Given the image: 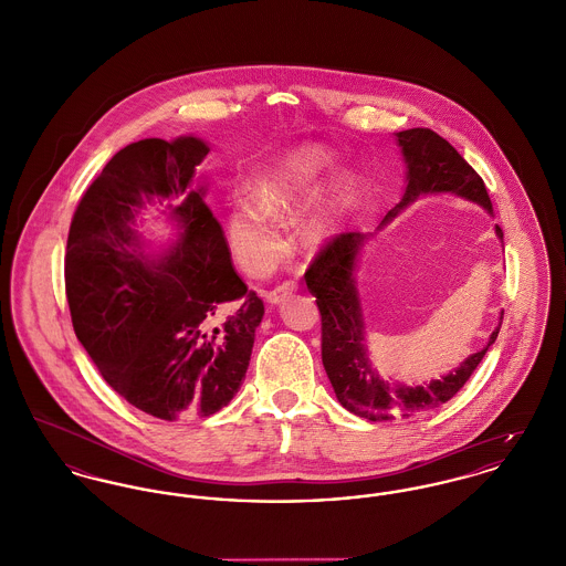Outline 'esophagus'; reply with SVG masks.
Here are the masks:
<instances>
[{
	"label": "esophagus",
	"mask_w": 566,
	"mask_h": 566,
	"mask_svg": "<svg viewBox=\"0 0 566 566\" xmlns=\"http://www.w3.org/2000/svg\"><path fill=\"white\" fill-rule=\"evenodd\" d=\"M296 290H298V283H296V281H283V283L276 285L272 292H268V301L272 302V304H279V302L285 301L287 296L296 294Z\"/></svg>",
	"instance_id": "34e87169"
}]
</instances>
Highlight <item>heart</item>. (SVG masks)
Returning <instances> with one entry per match:
<instances>
[{
	"instance_id": "b5f03b06",
	"label": "heart",
	"mask_w": 566,
	"mask_h": 566,
	"mask_svg": "<svg viewBox=\"0 0 566 566\" xmlns=\"http://www.w3.org/2000/svg\"><path fill=\"white\" fill-rule=\"evenodd\" d=\"M328 163V154L319 148L292 151L260 178V201H238L231 206L227 227L233 251L242 264L260 270L276 258L281 238L274 217L304 208L317 195L319 176ZM331 226V212H319L306 226L308 240H322Z\"/></svg>"
}]
</instances>
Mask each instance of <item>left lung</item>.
<instances>
[{
    "instance_id": "1",
    "label": "left lung",
    "mask_w": 566,
    "mask_h": 566,
    "mask_svg": "<svg viewBox=\"0 0 566 566\" xmlns=\"http://www.w3.org/2000/svg\"><path fill=\"white\" fill-rule=\"evenodd\" d=\"M408 165V187L403 199L384 217L381 226L392 221L420 195L454 192L491 210V199L483 178L463 160L451 144L431 128H410L395 133ZM495 233L504 238L495 226ZM365 242L358 231L333 235L319 247L304 272L306 287L315 296L322 315V363L337 392L340 406L367 420H392L429 412L452 399L474 374L500 326L491 333L490 343L472 354L457 371L427 386H392L371 369L365 352L360 302L354 285L356 255ZM504 315V313H502Z\"/></svg>"
}]
</instances>
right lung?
I'll use <instances>...</instances> for the list:
<instances>
[{"label":"right lung","instance_id":"1","mask_svg":"<svg viewBox=\"0 0 566 566\" xmlns=\"http://www.w3.org/2000/svg\"><path fill=\"white\" fill-rule=\"evenodd\" d=\"M210 148L195 137L144 139L117 151L76 206L66 298L76 339L119 397L160 420L212 416L247 374L264 302L238 276L223 227L190 189ZM175 197L181 242L158 263L134 217Z\"/></svg>","mask_w":566,"mask_h":566}]
</instances>
